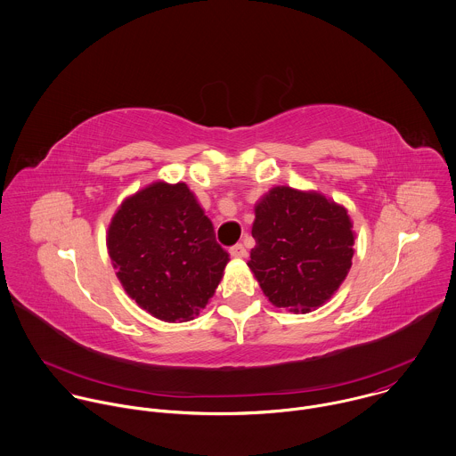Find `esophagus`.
Instances as JSON below:
<instances>
[{
  "label": "esophagus",
  "instance_id": "34e87169",
  "mask_svg": "<svg viewBox=\"0 0 456 456\" xmlns=\"http://www.w3.org/2000/svg\"><path fill=\"white\" fill-rule=\"evenodd\" d=\"M229 254H231L232 257L245 259V257H247V248H245L241 243H238V245H234V247H231V248H229Z\"/></svg>",
  "mask_w": 456,
  "mask_h": 456
}]
</instances>
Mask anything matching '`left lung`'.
<instances>
[{
    "label": "left lung",
    "mask_w": 456,
    "mask_h": 456,
    "mask_svg": "<svg viewBox=\"0 0 456 456\" xmlns=\"http://www.w3.org/2000/svg\"><path fill=\"white\" fill-rule=\"evenodd\" d=\"M248 268L276 308L308 314L338 290L353 266V222L315 190L273 186L256 202Z\"/></svg>",
    "instance_id": "obj_1"
}]
</instances>
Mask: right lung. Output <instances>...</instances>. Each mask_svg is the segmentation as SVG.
I'll use <instances>...</instances> for the list:
<instances>
[{
	"label": "right lung",
	"mask_w": 456,
	"mask_h": 456,
	"mask_svg": "<svg viewBox=\"0 0 456 456\" xmlns=\"http://www.w3.org/2000/svg\"><path fill=\"white\" fill-rule=\"evenodd\" d=\"M105 241L128 297L166 322L195 319L231 261L186 183L155 182L128 195Z\"/></svg>",
	"instance_id": "add662e5"
}]
</instances>
